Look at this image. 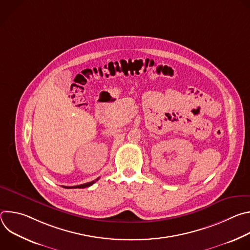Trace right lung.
<instances>
[{"instance_id": "1", "label": "right lung", "mask_w": 250, "mask_h": 250, "mask_svg": "<svg viewBox=\"0 0 250 250\" xmlns=\"http://www.w3.org/2000/svg\"><path fill=\"white\" fill-rule=\"evenodd\" d=\"M99 180V178H97L96 180H94V181H91V182H89V183H85V184H82V185H78V186H72V187H68V186H62L63 188H66V189H76V188H79V189H83V188H86V187H89V186H91V185H93L96 181H98Z\"/></svg>"}]
</instances>
